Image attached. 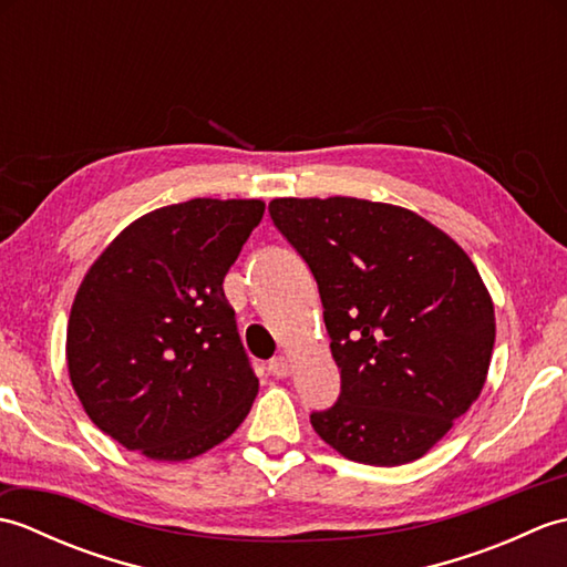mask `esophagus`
<instances>
[{"label":"esophagus","mask_w":567,"mask_h":567,"mask_svg":"<svg viewBox=\"0 0 567 567\" xmlns=\"http://www.w3.org/2000/svg\"><path fill=\"white\" fill-rule=\"evenodd\" d=\"M270 372L275 378H287L290 375V360H287L285 355H277L270 360Z\"/></svg>","instance_id":"34e87169"}]
</instances>
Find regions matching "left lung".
<instances>
[{
  "mask_svg": "<svg viewBox=\"0 0 567 567\" xmlns=\"http://www.w3.org/2000/svg\"><path fill=\"white\" fill-rule=\"evenodd\" d=\"M270 216L319 285L341 394L311 426L348 461L426 455L485 388L495 305L467 252L412 209L280 197Z\"/></svg>",
  "mask_w": 567,
  "mask_h": 567,
  "instance_id": "8db88e82",
  "label": "left lung"
}]
</instances>
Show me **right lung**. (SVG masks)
I'll return each mask as SVG.
<instances>
[{
  "label": "right lung",
  "mask_w": 567,
  "mask_h": 567,
  "mask_svg": "<svg viewBox=\"0 0 567 567\" xmlns=\"http://www.w3.org/2000/svg\"><path fill=\"white\" fill-rule=\"evenodd\" d=\"M260 199H189L128 224L84 275L65 358L84 412L128 451L189 461L226 441L258 394L224 277Z\"/></svg>",
  "instance_id": "right-lung-1"
}]
</instances>
